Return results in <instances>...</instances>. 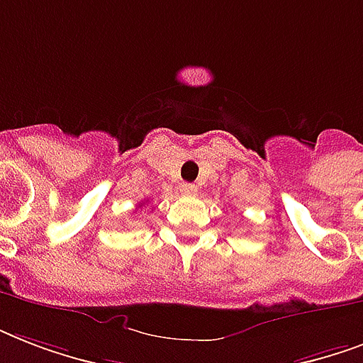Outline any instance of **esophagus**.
Returning a JSON list of instances; mask_svg holds the SVG:
<instances>
[{"label":"esophagus","mask_w":363,"mask_h":363,"mask_svg":"<svg viewBox=\"0 0 363 363\" xmlns=\"http://www.w3.org/2000/svg\"><path fill=\"white\" fill-rule=\"evenodd\" d=\"M181 192L184 194V196H194V194L198 192V188H196V184H190V182H182Z\"/></svg>","instance_id":"34e87169"}]
</instances>
